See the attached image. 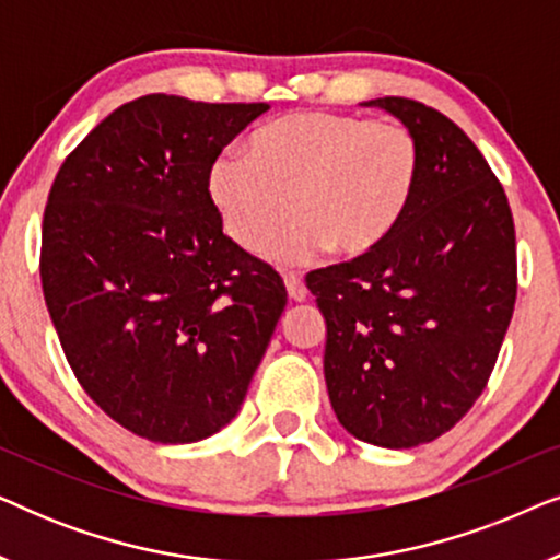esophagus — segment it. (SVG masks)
Here are the masks:
<instances>
[{"instance_id":"34e87169","label":"esophagus","mask_w":560,"mask_h":560,"mask_svg":"<svg viewBox=\"0 0 560 560\" xmlns=\"http://www.w3.org/2000/svg\"><path fill=\"white\" fill-rule=\"evenodd\" d=\"M285 288H288L290 301L303 303L305 298H308V288H305V282L298 278V275H285Z\"/></svg>"}]
</instances>
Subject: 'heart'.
I'll list each match as a JSON object with an SVG mask.
<instances>
[{
	"mask_svg": "<svg viewBox=\"0 0 560 560\" xmlns=\"http://www.w3.org/2000/svg\"><path fill=\"white\" fill-rule=\"evenodd\" d=\"M252 155L226 150L209 167L211 206L236 247L272 244L280 267L311 265L331 249L341 259L382 247L410 209L420 175L416 135L400 121H366L311 109L259 129Z\"/></svg>",
	"mask_w": 560,
	"mask_h": 560,
	"instance_id": "obj_1",
	"label": "heart"
}]
</instances>
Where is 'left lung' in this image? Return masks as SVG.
<instances>
[{
  "label": "left lung",
  "instance_id": "obj_1",
  "mask_svg": "<svg viewBox=\"0 0 560 560\" xmlns=\"http://www.w3.org/2000/svg\"><path fill=\"white\" fill-rule=\"evenodd\" d=\"M416 135V196L370 255L311 272L326 320L324 377L359 441L412 448L462 420L494 370L517 295L515 224L464 129L402 96L364 102Z\"/></svg>",
  "mask_w": 560,
  "mask_h": 560
}]
</instances>
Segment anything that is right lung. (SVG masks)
I'll return each instance as SVG.
<instances>
[{
    "label": "right lung",
    "instance_id": "add662e5",
    "mask_svg": "<svg viewBox=\"0 0 560 560\" xmlns=\"http://www.w3.org/2000/svg\"><path fill=\"white\" fill-rule=\"evenodd\" d=\"M270 104L150 94L91 129L52 183L40 278L91 400L155 443H196L240 412L288 293L221 232L209 167Z\"/></svg>",
    "mask_w": 560,
    "mask_h": 560
}]
</instances>
